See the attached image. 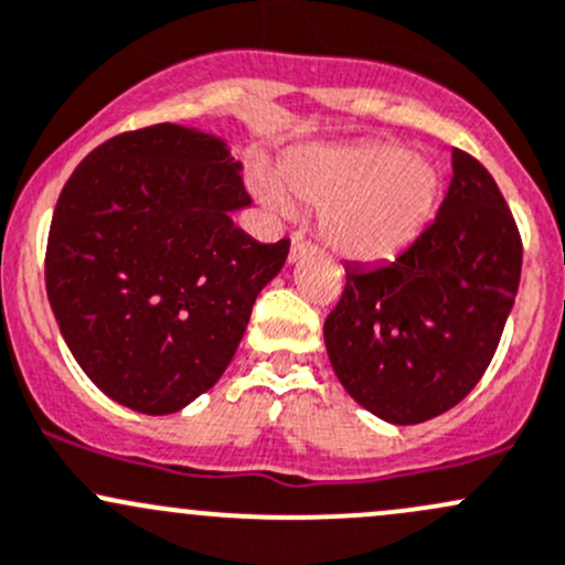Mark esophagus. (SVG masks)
Segmentation results:
<instances>
[{
    "label": "esophagus",
    "mask_w": 565,
    "mask_h": 565,
    "mask_svg": "<svg viewBox=\"0 0 565 565\" xmlns=\"http://www.w3.org/2000/svg\"><path fill=\"white\" fill-rule=\"evenodd\" d=\"M308 248H311V243H308L300 233H295L292 235V248H289V263H298V259L308 252Z\"/></svg>",
    "instance_id": "obj_1"
}]
</instances>
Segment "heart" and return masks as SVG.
Returning a JSON list of instances; mask_svg holds the SVG:
<instances>
[{
  "label": "heart",
  "instance_id": "b5f03b06",
  "mask_svg": "<svg viewBox=\"0 0 565 565\" xmlns=\"http://www.w3.org/2000/svg\"><path fill=\"white\" fill-rule=\"evenodd\" d=\"M259 192L278 211L289 200L322 207L324 241L338 254L379 263L403 252L430 222L441 170L390 140L313 146L284 159L281 186L263 183Z\"/></svg>",
  "mask_w": 565,
  "mask_h": 565
}]
</instances>
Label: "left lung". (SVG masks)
I'll return each mask as SVG.
<instances>
[{
    "label": "left lung",
    "mask_w": 565,
    "mask_h": 565,
    "mask_svg": "<svg viewBox=\"0 0 565 565\" xmlns=\"http://www.w3.org/2000/svg\"><path fill=\"white\" fill-rule=\"evenodd\" d=\"M438 216L392 263L347 265L324 343L338 382L376 417L417 425L484 376L520 287L522 237L479 159L452 148Z\"/></svg>",
    "instance_id": "1"
}]
</instances>
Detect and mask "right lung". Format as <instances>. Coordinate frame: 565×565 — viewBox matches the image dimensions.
Instances as JSON below:
<instances>
[{"label": "right lung", "mask_w": 565, "mask_h": 565, "mask_svg": "<svg viewBox=\"0 0 565 565\" xmlns=\"http://www.w3.org/2000/svg\"><path fill=\"white\" fill-rule=\"evenodd\" d=\"M213 135L178 124L94 148L58 194L45 248L53 317L88 379L140 414H173L218 382L289 237L257 243L252 203Z\"/></svg>", "instance_id": "1"}]
</instances>
